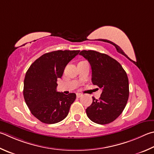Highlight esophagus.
Instances as JSON below:
<instances>
[{
  "mask_svg": "<svg viewBox=\"0 0 154 154\" xmlns=\"http://www.w3.org/2000/svg\"><path fill=\"white\" fill-rule=\"evenodd\" d=\"M82 96H83V95L82 94H79V93H77V97H81Z\"/></svg>",
  "mask_w": 154,
  "mask_h": 154,
  "instance_id": "esophagus-1",
  "label": "esophagus"
}]
</instances>
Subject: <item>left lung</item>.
<instances>
[{
  "label": "left lung",
  "mask_w": 154,
  "mask_h": 154,
  "mask_svg": "<svg viewBox=\"0 0 154 154\" xmlns=\"http://www.w3.org/2000/svg\"><path fill=\"white\" fill-rule=\"evenodd\" d=\"M88 60L91 67V82L102 89L99 100L93 97L86 109L88 118L95 123H110L124 110L129 95L128 79L121 64L110 56L94 50L79 53Z\"/></svg>",
  "instance_id": "8db88e82"
}]
</instances>
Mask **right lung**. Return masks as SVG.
<instances>
[{
  "label": "right lung",
  "mask_w": 154,
  "mask_h": 154,
  "mask_svg": "<svg viewBox=\"0 0 154 154\" xmlns=\"http://www.w3.org/2000/svg\"><path fill=\"white\" fill-rule=\"evenodd\" d=\"M80 50H57L46 53L33 62L26 72L23 97L31 112L39 121L54 124L68 115L76 94L57 91V79L67 64Z\"/></svg>",
  "instance_id": "obj_1"
}]
</instances>
